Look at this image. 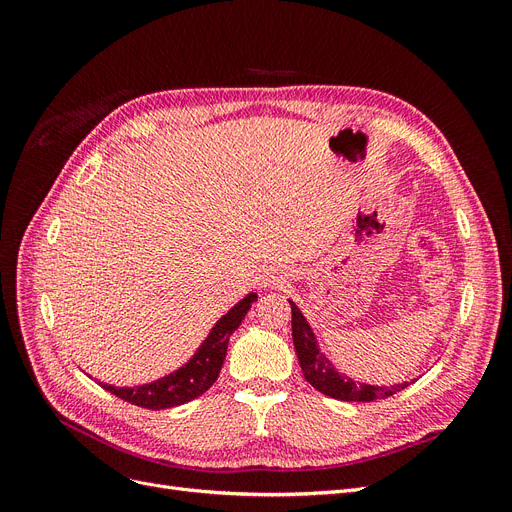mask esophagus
I'll return each instance as SVG.
<instances>
[{
  "instance_id": "1",
  "label": "esophagus",
  "mask_w": 512,
  "mask_h": 512,
  "mask_svg": "<svg viewBox=\"0 0 512 512\" xmlns=\"http://www.w3.org/2000/svg\"><path fill=\"white\" fill-rule=\"evenodd\" d=\"M274 282H280V280H274Z\"/></svg>"
}]
</instances>
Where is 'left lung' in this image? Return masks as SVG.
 <instances>
[{
	"label": "left lung",
	"instance_id": "obj_1",
	"mask_svg": "<svg viewBox=\"0 0 512 512\" xmlns=\"http://www.w3.org/2000/svg\"><path fill=\"white\" fill-rule=\"evenodd\" d=\"M290 309H292V342H294V351H297L301 369L305 380L319 390L321 394H326L330 398L336 400H355V402H369V400H378V398H386L392 396L400 390H405L409 384H398L392 388H384V386H367V384H359L346 375H340L332 363L326 359L324 353H319L317 340L307 324V319L303 317V313L299 311V307L294 305L292 301Z\"/></svg>",
	"mask_w": 512,
	"mask_h": 512
}]
</instances>
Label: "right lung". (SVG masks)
<instances>
[{"mask_svg":"<svg viewBox=\"0 0 512 512\" xmlns=\"http://www.w3.org/2000/svg\"><path fill=\"white\" fill-rule=\"evenodd\" d=\"M255 301H257L255 292L247 294L245 299H242L236 307H232L218 321V324L211 328L209 336L203 340L195 357L180 369H176L174 373L166 375V378L155 380L151 384L134 386V388H116L110 384H101V388L130 402V405H137L151 411L178 407L188 400L201 396L213 386L215 380H218L220 369L226 359L228 340L232 332L240 326V321L245 319L247 311Z\"/></svg>","mask_w":512,"mask_h":512,"instance_id":"add662e5","label":"right lung"}]
</instances>
